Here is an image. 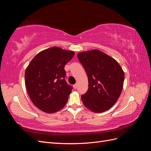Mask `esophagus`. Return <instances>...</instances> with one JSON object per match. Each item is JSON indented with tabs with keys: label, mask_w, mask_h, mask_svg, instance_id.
I'll list each match as a JSON object with an SVG mask.
<instances>
[{
	"label": "esophagus",
	"mask_w": 151,
	"mask_h": 151,
	"mask_svg": "<svg viewBox=\"0 0 151 151\" xmlns=\"http://www.w3.org/2000/svg\"><path fill=\"white\" fill-rule=\"evenodd\" d=\"M73 87H74V89H76V88H77V84H74V86H73Z\"/></svg>",
	"instance_id": "esophagus-1"
}]
</instances>
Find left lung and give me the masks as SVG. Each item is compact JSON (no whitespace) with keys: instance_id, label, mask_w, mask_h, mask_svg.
I'll return each instance as SVG.
<instances>
[{"instance_id":"obj_1","label":"left lung","mask_w":151,"mask_h":151,"mask_svg":"<svg viewBox=\"0 0 151 151\" xmlns=\"http://www.w3.org/2000/svg\"><path fill=\"white\" fill-rule=\"evenodd\" d=\"M88 78V90L81 96L84 106L102 113L116 103L122 93L125 74L119 63L98 50L77 53Z\"/></svg>"}]
</instances>
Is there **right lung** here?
I'll return each instance as SVG.
<instances>
[{"label":"right lung","mask_w":151,"mask_h":151,"mask_svg":"<svg viewBox=\"0 0 151 151\" xmlns=\"http://www.w3.org/2000/svg\"><path fill=\"white\" fill-rule=\"evenodd\" d=\"M70 50L53 47L38 53L25 71V85L32 103L47 113L60 110L72 88L65 80V65L74 56Z\"/></svg>","instance_id":"right-lung-1"}]
</instances>
